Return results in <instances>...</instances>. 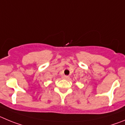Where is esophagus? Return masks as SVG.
Returning a JSON list of instances; mask_svg holds the SVG:
<instances>
[{"instance_id": "esophagus-1", "label": "esophagus", "mask_w": 125, "mask_h": 125, "mask_svg": "<svg viewBox=\"0 0 125 125\" xmlns=\"http://www.w3.org/2000/svg\"><path fill=\"white\" fill-rule=\"evenodd\" d=\"M62 78H63V79L68 80V79H69L70 77H69V76H67V75H63V76Z\"/></svg>"}]
</instances>
